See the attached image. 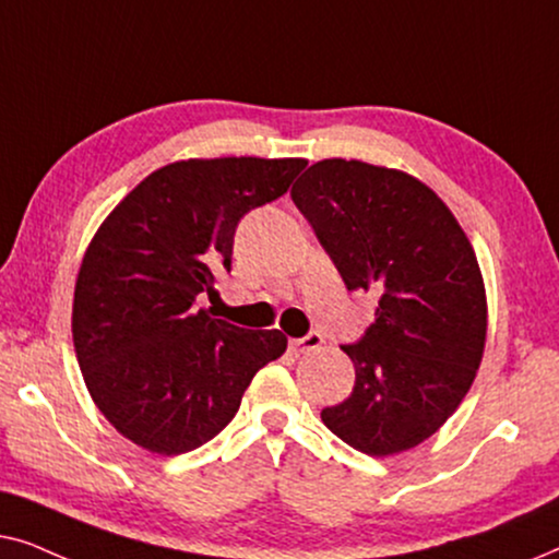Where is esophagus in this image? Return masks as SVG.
<instances>
[{
  "label": "esophagus",
  "mask_w": 559,
  "mask_h": 559,
  "mask_svg": "<svg viewBox=\"0 0 559 559\" xmlns=\"http://www.w3.org/2000/svg\"><path fill=\"white\" fill-rule=\"evenodd\" d=\"M323 346V335L318 331H310L308 335H302V338H293L289 341V348L295 350V354H305V350H316Z\"/></svg>",
  "instance_id": "34e87169"
}]
</instances>
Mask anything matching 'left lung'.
<instances>
[{
	"instance_id": "8db88e82",
	"label": "left lung",
	"mask_w": 559,
	"mask_h": 559,
	"mask_svg": "<svg viewBox=\"0 0 559 559\" xmlns=\"http://www.w3.org/2000/svg\"><path fill=\"white\" fill-rule=\"evenodd\" d=\"M289 195L350 293L379 295L377 323L341 346L354 392L320 417L366 455L419 445L457 409L484 356L486 289L468 236L425 182L358 159H320Z\"/></svg>"
}]
</instances>
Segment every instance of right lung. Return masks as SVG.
Wrapping results in <instances>:
<instances>
[{
  "label": "right lung",
  "instance_id": "obj_1",
  "mask_svg": "<svg viewBox=\"0 0 559 559\" xmlns=\"http://www.w3.org/2000/svg\"><path fill=\"white\" fill-rule=\"evenodd\" d=\"M305 159H180L147 175L98 228L73 297V346L96 407L157 455L216 438L254 373L287 348L198 297L231 272L234 234L251 209L287 193Z\"/></svg>",
  "mask_w": 559,
  "mask_h": 559
}]
</instances>
